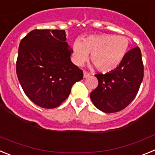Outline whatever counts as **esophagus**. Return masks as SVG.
I'll list each match as a JSON object with an SVG mask.
<instances>
[{
	"label": "esophagus",
	"mask_w": 155,
	"mask_h": 155,
	"mask_svg": "<svg viewBox=\"0 0 155 155\" xmlns=\"http://www.w3.org/2000/svg\"><path fill=\"white\" fill-rule=\"evenodd\" d=\"M83 74H84V78H87V77L90 76V74L88 73V72H87V71H84V72H83Z\"/></svg>",
	"instance_id": "obj_1"
}]
</instances>
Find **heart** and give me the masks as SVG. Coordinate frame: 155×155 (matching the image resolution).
I'll use <instances>...</instances> for the list:
<instances>
[{"label":"heart","mask_w":155,"mask_h":155,"mask_svg":"<svg viewBox=\"0 0 155 155\" xmlns=\"http://www.w3.org/2000/svg\"><path fill=\"white\" fill-rule=\"evenodd\" d=\"M129 39L113 35H89L76 40L72 46V59L77 66H82L91 53V61L98 71L107 73L118 68L127 55Z\"/></svg>","instance_id":"obj_1"}]
</instances>
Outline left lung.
I'll use <instances>...</instances> for the list:
<instances>
[{
  "label": "left lung",
  "instance_id": "obj_1",
  "mask_svg": "<svg viewBox=\"0 0 155 155\" xmlns=\"http://www.w3.org/2000/svg\"><path fill=\"white\" fill-rule=\"evenodd\" d=\"M94 76L98 84L90 94L94 106L104 113H116L125 109L136 97L143 78L141 52L135 47L114 71Z\"/></svg>",
  "mask_w": 155,
  "mask_h": 155
}]
</instances>
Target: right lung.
<instances>
[{
    "label": "right lung",
    "mask_w": 155,
    "mask_h": 155,
    "mask_svg": "<svg viewBox=\"0 0 155 155\" xmlns=\"http://www.w3.org/2000/svg\"><path fill=\"white\" fill-rule=\"evenodd\" d=\"M66 40L64 30L35 29L19 44L18 78L25 94L42 108L59 106L83 78V71L71 62Z\"/></svg>",
    "instance_id": "obj_1"
}]
</instances>
